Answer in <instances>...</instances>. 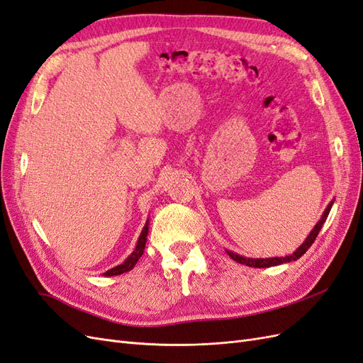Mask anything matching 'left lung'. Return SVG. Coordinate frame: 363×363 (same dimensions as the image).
<instances>
[{
  "label": "left lung",
  "mask_w": 363,
  "mask_h": 363,
  "mask_svg": "<svg viewBox=\"0 0 363 363\" xmlns=\"http://www.w3.org/2000/svg\"><path fill=\"white\" fill-rule=\"evenodd\" d=\"M332 206H333V201H330V204H328V206L325 207V211H324V213H323V216H321L320 221L316 223V225L313 227V230H312V232L309 233V236L306 238L304 242H303L298 248H296V250L292 252L291 256H284V257H268V259H250V257L239 256V255H236V252H233V251H228V250H227L228 256L232 257L233 260H236V262H239V263H244V265H247V267H252V268H269V267H277V265H281V263H288V262H292V260L300 259V257L304 255V252L311 248V245L315 242V239H316L318 233H320V230H321L323 224L325 223V219H327L328 213H330V208H332Z\"/></svg>",
  "instance_id": "1"
}]
</instances>
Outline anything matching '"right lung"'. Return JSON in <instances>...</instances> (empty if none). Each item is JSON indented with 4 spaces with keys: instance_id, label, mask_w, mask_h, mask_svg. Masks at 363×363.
<instances>
[{
    "instance_id": "1",
    "label": "right lung",
    "mask_w": 363,
    "mask_h": 363,
    "mask_svg": "<svg viewBox=\"0 0 363 363\" xmlns=\"http://www.w3.org/2000/svg\"><path fill=\"white\" fill-rule=\"evenodd\" d=\"M147 236H148V221H147V224L144 225V228H142V233H140V236H139V239H138V244H136V248H135V251L131 252V255L121 263V265H118V267H115V268H112V269H108V271H106L103 276H106V277H112V276H119V274H124V272H127V271H131L135 268V265L138 263V260H139V257L144 255V250H145V244H147Z\"/></svg>"
}]
</instances>
